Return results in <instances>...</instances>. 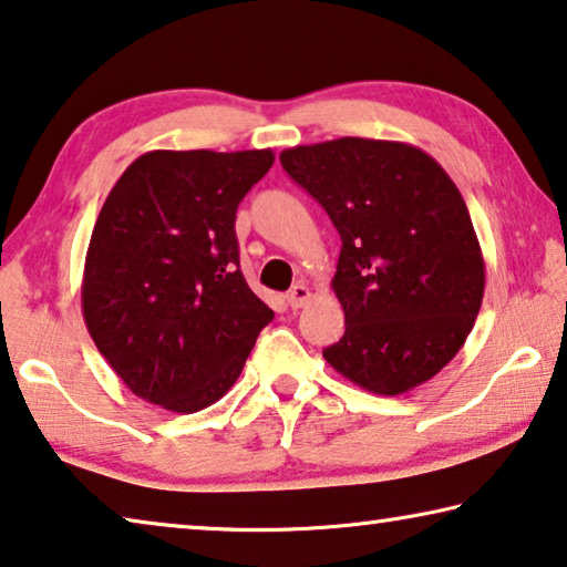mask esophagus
Returning <instances> with one entry per match:
<instances>
[{"label": "esophagus", "mask_w": 567, "mask_h": 567, "mask_svg": "<svg viewBox=\"0 0 567 567\" xmlns=\"http://www.w3.org/2000/svg\"><path fill=\"white\" fill-rule=\"evenodd\" d=\"M311 299V291H309V286L306 284H296L293 289L286 293V301H289V306L291 309L296 311V309H301V306Z\"/></svg>", "instance_id": "1"}]
</instances>
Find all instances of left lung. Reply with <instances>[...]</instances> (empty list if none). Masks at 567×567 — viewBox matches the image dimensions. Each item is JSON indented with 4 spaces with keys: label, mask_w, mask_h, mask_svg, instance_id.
<instances>
[{
    "label": "left lung",
    "mask_w": 567,
    "mask_h": 567,
    "mask_svg": "<svg viewBox=\"0 0 567 567\" xmlns=\"http://www.w3.org/2000/svg\"><path fill=\"white\" fill-rule=\"evenodd\" d=\"M281 165L341 236L331 289L347 331L323 359L384 396L430 382L465 344L485 293L457 185L420 147L369 137L296 145Z\"/></svg>",
    "instance_id": "obj_1"
}]
</instances>
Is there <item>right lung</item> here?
<instances>
[{
  "label": "right lung",
  "mask_w": 567,
  "mask_h": 567,
  "mask_svg": "<svg viewBox=\"0 0 567 567\" xmlns=\"http://www.w3.org/2000/svg\"><path fill=\"white\" fill-rule=\"evenodd\" d=\"M271 165V151H151L110 190L82 317L135 396L193 414L236 384L274 319L238 268L236 210Z\"/></svg>",
  "instance_id": "add662e5"
}]
</instances>
